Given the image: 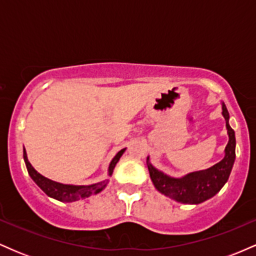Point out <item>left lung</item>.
<instances>
[{
    "instance_id": "obj_1",
    "label": "left lung",
    "mask_w": 256,
    "mask_h": 256,
    "mask_svg": "<svg viewBox=\"0 0 256 256\" xmlns=\"http://www.w3.org/2000/svg\"><path fill=\"white\" fill-rule=\"evenodd\" d=\"M222 116L225 118L228 134V142L225 146L224 158L210 168L189 173L183 178L168 177L148 164L150 178L158 192L180 204H198L212 198L224 186L236 158L234 152L236 138H234V131L228 125V112L224 104H222Z\"/></svg>"
}]
</instances>
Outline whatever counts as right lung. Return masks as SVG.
Wrapping results in <instances>:
<instances>
[{"label": "right lung", "mask_w": 256, "mask_h": 256, "mask_svg": "<svg viewBox=\"0 0 256 256\" xmlns=\"http://www.w3.org/2000/svg\"><path fill=\"white\" fill-rule=\"evenodd\" d=\"M125 149H122L118 154L114 156L113 160H112L110 165V176L113 173L114 167H116V162L119 161V158H122V155L124 154ZM24 160L26 164V167H28V171L30 177L34 179V182L36 183L40 189L43 190L44 192L50 198L58 200V201L61 202H74L79 201V200H84L90 198L94 194H98L102 189L107 185L108 180L100 182L98 184L92 185H86V186H78V185H66L56 183V182H52L50 179L43 177L42 174H40L34 167L31 166V164L28 162V156H26V152L24 148Z\"/></svg>", "instance_id": "1"}]
</instances>
